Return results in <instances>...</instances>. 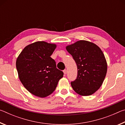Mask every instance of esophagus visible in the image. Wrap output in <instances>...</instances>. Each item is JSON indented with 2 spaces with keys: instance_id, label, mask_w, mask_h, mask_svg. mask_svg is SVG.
Listing matches in <instances>:
<instances>
[{
  "instance_id": "obj_1",
  "label": "esophagus",
  "mask_w": 125,
  "mask_h": 125,
  "mask_svg": "<svg viewBox=\"0 0 125 125\" xmlns=\"http://www.w3.org/2000/svg\"><path fill=\"white\" fill-rule=\"evenodd\" d=\"M63 73H64V74H67V70H66V69H64V70L63 71Z\"/></svg>"
}]
</instances>
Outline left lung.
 <instances>
[{
    "label": "left lung",
    "instance_id": "8db88e82",
    "mask_svg": "<svg viewBox=\"0 0 125 125\" xmlns=\"http://www.w3.org/2000/svg\"><path fill=\"white\" fill-rule=\"evenodd\" d=\"M77 66V78L71 82L73 90L82 96L98 90L107 72V63L102 51L95 44L80 40L66 47Z\"/></svg>",
    "mask_w": 125,
    "mask_h": 125
}]
</instances>
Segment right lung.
Listing matches in <instances>:
<instances>
[{
	"label": "right lung",
	"instance_id": "obj_1",
	"mask_svg": "<svg viewBox=\"0 0 125 125\" xmlns=\"http://www.w3.org/2000/svg\"><path fill=\"white\" fill-rule=\"evenodd\" d=\"M54 44L37 41L25 47L17 58L16 67L23 85L35 96L45 98L56 89L63 72L51 57Z\"/></svg>",
	"mask_w": 125,
	"mask_h": 125
}]
</instances>
